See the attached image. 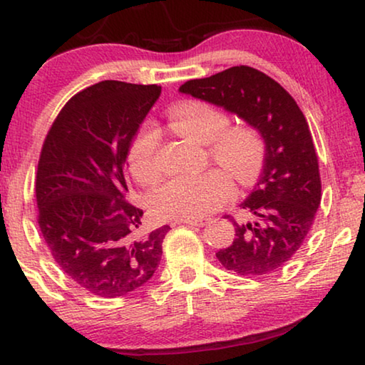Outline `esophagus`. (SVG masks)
<instances>
[{
    "instance_id": "obj_1",
    "label": "esophagus",
    "mask_w": 365,
    "mask_h": 365,
    "mask_svg": "<svg viewBox=\"0 0 365 365\" xmlns=\"http://www.w3.org/2000/svg\"><path fill=\"white\" fill-rule=\"evenodd\" d=\"M207 222V217H200V219H185L183 224L192 225V227H203Z\"/></svg>"
}]
</instances>
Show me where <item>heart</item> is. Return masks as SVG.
<instances>
[{
	"label": "heart",
	"instance_id": "heart-1",
	"mask_svg": "<svg viewBox=\"0 0 365 365\" xmlns=\"http://www.w3.org/2000/svg\"><path fill=\"white\" fill-rule=\"evenodd\" d=\"M172 128L207 144L210 158L242 185L259 177L266 160V141L255 125H230L229 115L205 101H185L170 110ZM159 133L153 121H144L126 153L131 175L149 183L159 175ZM234 196L230 178L211 169L196 177H173L151 193V210L159 219H198L227 205Z\"/></svg>",
	"mask_w": 365,
	"mask_h": 365
}]
</instances>
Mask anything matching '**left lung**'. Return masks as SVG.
<instances>
[{
    "label": "left lung",
    "mask_w": 365,
    "mask_h": 365,
    "mask_svg": "<svg viewBox=\"0 0 365 365\" xmlns=\"http://www.w3.org/2000/svg\"><path fill=\"white\" fill-rule=\"evenodd\" d=\"M180 91L237 113L263 133L262 177L242 205L248 221L225 216L235 239L216 257L240 276L274 273L304 244L322 200L318 155L302 110L279 83L245 65L187 81Z\"/></svg>",
    "instance_id": "1"
}]
</instances>
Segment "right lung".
I'll list each match as a JSON object with an SVG mask.
<instances>
[{
    "label": "right lung",
    "instance_id": "1",
    "mask_svg": "<svg viewBox=\"0 0 365 365\" xmlns=\"http://www.w3.org/2000/svg\"><path fill=\"white\" fill-rule=\"evenodd\" d=\"M160 86L102 81L58 113L40 151L37 221L63 273L94 296L131 294L151 279L169 225L143 232L128 200V146Z\"/></svg>",
    "mask_w": 365,
    "mask_h": 365
}]
</instances>
